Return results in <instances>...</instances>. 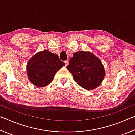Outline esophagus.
I'll use <instances>...</instances> for the list:
<instances>
[{"label":"esophagus","instance_id":"esophagus-1","mask_svg":"<svg viewBox=\"0 0 135 135\" xmlns=\"http://www.w3.org/2000/svg\"><path fill=\"white\" fill-rule=\"evenodd\" d=\"M64 62L65 64V66H67L68 65V63H69V62H68V61H65Z\"/></svg>","mask_w":135,"mask_h":135}]
</instances>
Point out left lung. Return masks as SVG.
I'll return each mask as SVG.
<instances>
[{
	"mask_svg": "<svg viewBox=\"0 0 135 135\" xmlns=\"http://www.w3.org/2000/svg\"><path fill=\"white\" fill-rule=\"evenodd\" d=\"M67 68L72 74L75 81L88 90L99 86L105 75L101 61L89 52H75Z\"/></svg>",
	"mask_w": 135,
	"mask_h": 135,
	"instance_id": "obj_1",
	"label": "left lung"
}]
</instances>
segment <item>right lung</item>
Here are the masks:
<instances>
[{
	"label": "right lung",
	"instance_id": "add662e5",
	"mask_svg": "<svg viewBox=\"0 0 135 135\" xmlns=\"http://www.w3.org/2000/svg\"><path fill=\"white\" fill-rule=\"evenodd\" d=\"M65 65L56 54L47 50L38 52L28 61L27 73L34 85L44 87L53 80L55 73Z\"/></svg>",
	"mask_w": 135,
	"mask_h": 135
}]
</instances>
